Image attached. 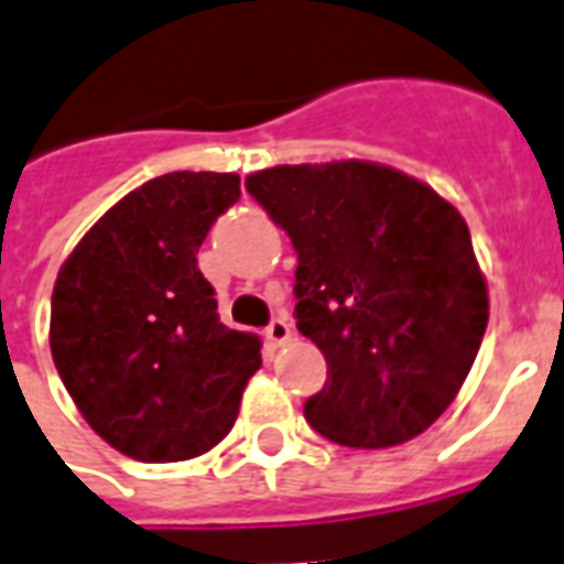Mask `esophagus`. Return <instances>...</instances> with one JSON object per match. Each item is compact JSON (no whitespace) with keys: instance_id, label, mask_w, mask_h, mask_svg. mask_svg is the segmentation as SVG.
<instances>
[{"instance_id":"34e87169","label":"esophagus","mask_w":564,"mask_h":564,"mask_svg":"<svg viewBox=\"0 0 564 564\" xmlns=\"http://www.w3.org/2000/svg\"><path fill=\"white\" fill-rule=\"evenodd\" d=\"M265 338H269L271 347H283V344L293 338V326L286 319H271V326L265 329Z\"/></svg>"}]
</instances>
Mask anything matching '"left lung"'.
I'll return each instance as SVG.
<instances>
[{
	"label": "left lung",
	"instance_id": "obj_1",
	"mask_svg": "<svg viewBox=\"0 0 564 564\" xmlns=\"http://www.w3.org/2000/svg\"><path fill=\"white\" fill-rule=\"evenodd\" d=\"M245 186L293 241L295 326L329 366L307 423L344 447L423 435L462 390L489 319L459 210L366 160L274 165Z\"/></svg>",
	"mask_w": 564,
	"mask_h": 564
}]
</instances>
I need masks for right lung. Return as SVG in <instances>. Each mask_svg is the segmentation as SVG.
Masks as SVG:
<instances>
[{"instance_id":"add662e5","label":"right lung","mask_w":564,"mask_h":564,"mask_svg":"<svg viewBox=\"0 0 564 564\" xmlns=\"http://www.w3.org/2000/svg\"><path fill=\"white\" fill-rule=\"evenodd\" d=\"M238 196V174L153 177L105 210L56 274L54 366L93 432L129 459L217 447L262 366L257 335L220 323L196 259Z\"/></svg>"}]
</instances>
